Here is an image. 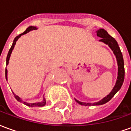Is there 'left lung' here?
I'll use <instances>...</instances> for the list:
<instances>
[{
	"mask_svg": "<svg viewBox=\"0 0 131 131\" xmlns=\"http://www.w3.org/2000/svg\"><path fill=\"white\" fill-rule=\"evenodd\" d=\"M96 32L97 36L100 38V40L99 41L105 43L106 45H108V46L111 48V50H112L114 54L116 56L117 64H118V76H117V79L116 81L115 85L114 86L112 91L107 95V96L102 99L101 100L97 102L91 103V102H80L77 99H75V100L79 104L81 105H84V106H95V105H102V104L107 103V102L110 101V100L114 96V95L121 89L124 81L125 70H124V58H123V55H122L120 48H119L116 40L114 38L112 37L107 33V31L104 30V29H100Z\"/></svg>",
	"mask_w": 131,
	"mask_h": 131,
	"instance_id": "left-lung-1",
	"label": "left lung"
}]
</instances>
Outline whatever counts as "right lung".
<instances>
[{
  "label": "right lung",
  "instance_id": "right-lung-1",
  "mask_svg": "<svg viewBox=\"0 0 131 131\" xmlns=\"http://www.w3.org/2000/svg\"><path fill=\"white\" fill-rule=\"evenodd\" d=\"M38 28L36 27H34V26H30L27 28L26 31L23 32L22 34H19V36H16L15 38V39L13 40V45L11 46V48H10V50L8 52V54H7V58H6V65L8 64V63H9V60H10V55H11V53H12V52H13V50L14 49V47L15 46L16 44V42H17V40H18L19 38L21 37V36L24 34H27L28 32H29L31 31H33V30H36ZM5 78H6V80L7 81V69H5ZM14 95H15V97L16 98V100H17V101L20 102H22V103H24V104H26L27 106H29V107H43V106H45L46 104V99L44 97H43V100L41 102H35V103H29V102H24L22 100H21L20 97L17 95H16L14 93ZM44 96V95H43Z\"/></svg>",
  "mask_w": 131,
  "mask_h": 131
}]
</instances>
